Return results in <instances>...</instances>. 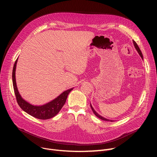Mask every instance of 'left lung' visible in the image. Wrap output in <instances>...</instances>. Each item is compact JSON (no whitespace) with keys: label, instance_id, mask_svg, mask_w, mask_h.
Returning a JSON list of instances; mask_svg holds the SVG:
<instances>
[{"label":"left lung","instance_id":"8db88e82","mask_svg":"<svg viewBox=\"0 0 157 157\" xmlns=\"http://www.w3.org/2000/svg\"><path fill=\"white\" fill-rule=\"evenodd\" d=\"M133 43H134V47L136 48V50L137 51V52H138V53L139 54V55L141 56V57L142 58V59H143V54H142V53H141V49H139V46H138V45L137 44V43L135 42V41L134 40L133 41ZM90 107H91V108H92V111H93V112H94V113L95 114V116L96 117H97L98 118H100L101 120H104V121H113V120H108V119H106V118H104V117H102V116H101V115H99L98 114L95 110H94V109L93 108V107L92 106V105L90 104Z\"/></svg>","mask_w":157,"mask_h":157}]
</instances>
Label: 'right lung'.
Wrapping results in <instances>:
<instances>
[{"label":"right lung","instance_id":"obj_1","mask_svg":"<svg viewBox=\"0 0 157 157\" xmlns=\"http://www.w3.org/2000/svg\"><path fill=\"white\" fill-rule=\"evenodd\" d=\"M17 61L18 59H16L14 64L12 78L16 98L20 108L25 112H26L29 114L31 115L32 117L40 120H48L56 116L62 108V107L66 102V99H67L69 94L73 88H71L66 90V91L63 92L62 94H60L59 96H58L56 98H55L54 100L46 104L38 106L32 105L26 101H25L21 97L18 90L17 86H16L15 71Z\"/></svg>","mask_w":157,"mask_h":157}]
</instances>
